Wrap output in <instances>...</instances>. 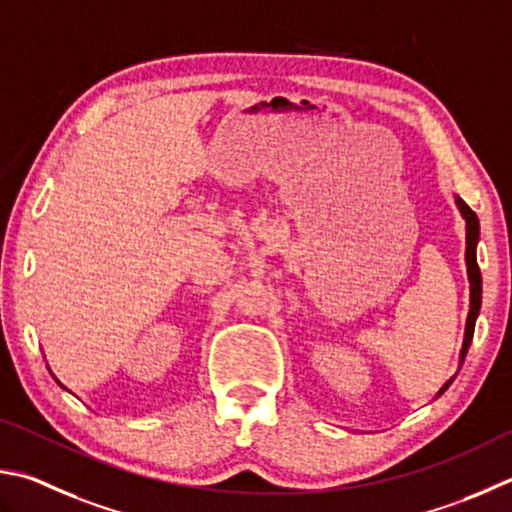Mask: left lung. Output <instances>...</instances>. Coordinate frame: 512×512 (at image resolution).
I'll return each mask as SVG.
<instances>
[{
    "label": "left lung",
    "instance_id": "left-lung-1",
    "mask_svg": "<svg viewBox=\"0 0 512 512\" xmlns=\"http://www.w3.org/2000/svg\"><path fill=\"white\" fill-rule=\"evenodd\" d=\"M456 206L465 220V267H468V281H470V310H468V319H465V335H463V346L459 353V364L465 360V353H468L472 335H474V324H477L479 310H481V272L477 265V242H479V218L468 204H465L461 197H454ZM452 380H447L441 389H438L436 398L450 387Z\"/></svg>",
    "mask_w": 512,
    "mask_h": 512
}]
</instances>
